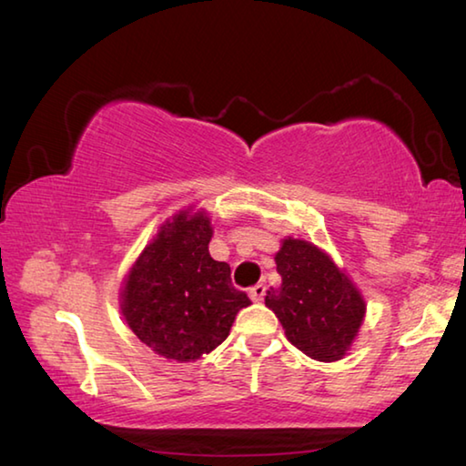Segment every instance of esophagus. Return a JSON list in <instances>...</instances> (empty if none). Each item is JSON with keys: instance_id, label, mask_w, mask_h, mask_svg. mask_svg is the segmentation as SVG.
Instances as JSON below:
<instances>
[{"instance_id": "obj_1", "label": "esophagus", "mask_w": 466, "mask_h": 466, "mask_svg": "<svg viewBox=\"0 0 466 466\" xmlns=\"http://www.w3.org/2000/svg\"><path fill=\"white\" fill-rule=\"evenodd\" d=\"M249 297H251V300H254V303H259V300H264V297H266V287H264V284H256V287H251L249 289Z\"/></svg>"}]
</instances>
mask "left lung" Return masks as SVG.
<instances>
[{
    "label": "left lung",
    "mask_w": 466,
    "mask_h": 466,
    "mask_svg": "<svg viewBox=\"0 0 466 466\" xmlns=\"http://www.w3.org/2000/svg\"><path fill=\"white\" fill-rule=\"evenodd\" d=\"M280 289H270L266 307L282 323L292 346L319 362L339 360L364 319V299L333 259L303 239H284L276 254Z\"/></svg>",
    "instance_id": "obj_1"
}]
</instances>
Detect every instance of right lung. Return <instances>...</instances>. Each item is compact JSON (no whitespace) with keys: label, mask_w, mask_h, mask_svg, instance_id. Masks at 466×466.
<instances>
[{"label":"right lung","mask_w":466,"mask_h":466,"mask_svg":"<svg viewBox=\"0 0 466 466\" xmlns=\"http://www.w3.org/2000/svg\"><path fill=\"white\" fill-rule=\"evenodd\" d=\"M212 227L204 212L182 210L143 249L120 292L135 336L155 354L194 362L227 339L251 300L231 282V268L208 254Z\"/></svg>","instance_id":"add662e5"}]
</instances>
